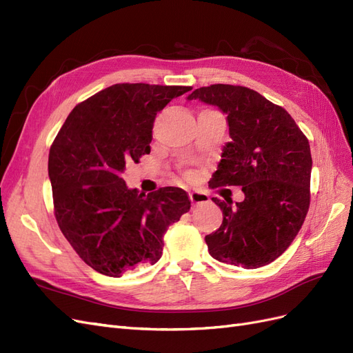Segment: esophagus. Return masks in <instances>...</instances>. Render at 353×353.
<instances>
[{"instance_id": "34e87169", "label": "esophagus", "mask_w": 353, "mask_h": 353, "mask_svg": "<svg viewBox=\"0 0 353 353\" xmlns=\"http://www.w3.org/2000/svg\"><path fill=\"white\" fill-rule=\"evenodd\" d=\"M190 200L193 205H200V203H208L210 199L208 193H201V191H190Z\"/></svg>"}]
</instances>
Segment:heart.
<instances>
[{
  "instance_id": "heart-1",
  "label": "heart",
  "mask_w": 353,
  "mask_h": 353,
  "mask_svg": "<svg viewBox=\"0 0 353 353\" xmlns=\"http://www.w3.org/2000/svg\"><path fill=\"white\" fill-rule=\"evenodd\" d=\"M185 175H190V174H188V172H185Z\"/></svg>"
}]
</instances>
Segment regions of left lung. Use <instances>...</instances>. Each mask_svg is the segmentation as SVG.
I'll return each mask as SVG.
<instances>
[{"label":"left lung","mask_w":353,"mask_h":353,"mask_svg":"<svg viewBox=\"0 0 353 353\" xmlns=\"http://www.w3.org/2000/svg\"><path fill=\"white\" fill-rule=\"evenodd\" d=\"M227 113L231 141L222 150L210 187L241 185L244 200L213 197L221 227L205 237L216 261L245 270L268 265L296 239L311 203L312 157L306 135L281 105L240 85L201 87L188 100Z\"/></svg>","instance_id":"8db88e82"}]
</instances>
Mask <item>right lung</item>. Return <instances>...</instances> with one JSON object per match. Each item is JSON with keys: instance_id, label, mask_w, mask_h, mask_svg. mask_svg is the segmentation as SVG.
I'll return each mask as SVG.
<instances>
[{"instance_id": "obj_1", "label": "right lung", "mask_w": 353, "mask_h": 353, "mask_svg": "<svg viewBox=\"0 0 353 353\" xmlns=\"http://www.w3.org/2000/svg\"><path fill=\"white\" fill-rule=\"evenodd\" d=\"M191 87L116 83L74 105L51 144L48 176L54 216L79 258L121 276L156 263L163 236L191 208L183 188L130 190L126 165L150 153L156 114Z\"/></svg>"}]
</instances>
